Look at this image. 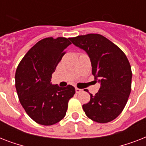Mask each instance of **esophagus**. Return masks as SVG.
<instances>
[{"label":"esophagus","mask_w":146,"mask_h":146,"mask_svg":"<svg viewBox=\"0 0 146 146\" xmlns=\"http://www.w3.org/2000/svg\"><path fill=\"white\" fill-rule=\"evenodd\" d=\"M82 89H79V88H76V93H80V92H82Z\"/></svg>","instance_id":"34e87169"}]
</instances>
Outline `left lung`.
I'll list each match as a JSON object with an SVG mask.
<instances>
[{"label":"left lung","instance_id":"left-lung-1","mask_svg":"<svg viewBox=\"0 0 146 146\" xmlns=\"http://www.w3.org/2000/svg\"><path fill=\"white\" fill-rule=\"evenodd\" d=\"M73 44L89 55L92 72L101 84L95 96L90 94L89 103L82 108L89 119L104 123L120 115L131 92L132 70L123 50L99 34L70 38Z\"/></svg>","mask_w":146,"mask_h":146}]
</instances>
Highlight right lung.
Here are the masks:
<instances>
[{"mask_svg": "<svg viewBox=\"0 0 146 146\" xmlns=\"http://www.w3.org/2000/svg\"><path fill=\"white\" fill-rule=\"evenodd\" d=\"M70 44L66 38H45L26 53L17 66L15 82L19 102L38 124L50 126L60 121L76 92L70 85L62 88L50 83L51 75Z\"/></svg>", "mask_w": 146, "mask_h": 146, "instance_id": "add662e5", "label": "right lung"}]
</instances>
